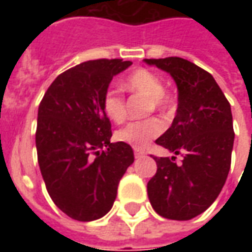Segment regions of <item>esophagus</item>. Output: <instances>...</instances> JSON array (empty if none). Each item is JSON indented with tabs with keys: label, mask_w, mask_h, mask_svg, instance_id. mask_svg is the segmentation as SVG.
I'll use <instances>...</instances> for the list:
<instances>
[{
	"label": "esophagus",
	"mask_w": 252,
	"mask_h": 252,
	"mask_svg": "<svg viewBox=\"0 0 252 252\" xmlns=\"http://www.w3.org/2000/svg\"><path fill=\"white\" fill-rule=\"evenodd\" d=\"M133 153H135V158H140V157L144 155V151L139 150V148H135V150H133Z\"/></svg>",
	"instance_id": "34e87169"
}]
</instances>
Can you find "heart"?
<instances>
[{"instance_id":"obj_1","label":"heart","mask_w":252,"mask_h":252,"mask_svg":"<svg viewBox=\"0 0 252 252\" xmlns=\"http://www.w3.org/2000/svg\"><path fill=\"white\" fill-rule=\"evenodd\" d=\"M126 88L131 92L147 97V112H166L171 99L164 92L163 81L146 68H139L126 79ZM102 110L110 120L123 123L126 117V101L123 94L115 88H108L102 95ZM164 129V124L157 117L131 121L116 133V139L135 148L147 147L148 143L158 137Z\"/></svg>"}]
</instances>
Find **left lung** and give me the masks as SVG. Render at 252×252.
I'll list each match as a JSON object with an SVG mask.
<instances>
[{
  "mask_svg": "<svg viewBox=\"0 0 252 252\" xmlns=\"http://www.w3.org/2000/svg\"><path fill=\"white\" fill-rule=\"evenodd\" d=\"M167 71L178 88L173 124L155 143L175 158L153 157L157 173L147 184L154 211L170 220H190L220 194L231 167L235 132L231 105L211 74L178 57L144 59Z\"/></svg>",
  "mask_w": 252,
  "mask_h": 252,
  "instance_id": "obj_1",
  "label": "left lung"
}]
</instances>
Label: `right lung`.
<instances>
[{
	"label": "right lung",
	"instance_id": "right-lung-1",
	"mask_svg": "<svg viewBox=\"0 0 252 252\" xmlns=\"http://www.w3.org/2000/svg\"><path fill=\"white\" fill-rule=\"evenodd\" d=\"M131 64L123 59L77 64L55 78L39 105L36 150L47 191L78 221L110 211L121 177L133 163L129 144L110 143L112 126L102 110L112 78Z\"/></svg>",
	"mask_w": 252,
	"mask_h": 252
}]
</instances>
